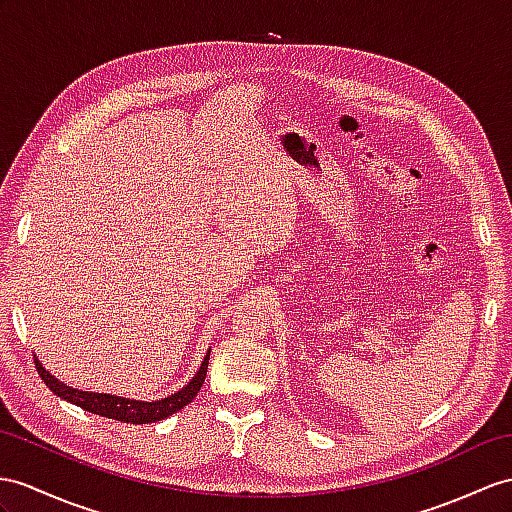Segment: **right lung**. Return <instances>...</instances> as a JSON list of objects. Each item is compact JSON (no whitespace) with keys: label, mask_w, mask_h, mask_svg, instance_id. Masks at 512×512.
<instances>
[{"label":"right lung","mask_w":512,"mask_h":512,"mask_svg":"<svg viewBox=\"0 0 512 512\" xmlns=\"http://www.w3.org/2000/svg\"><path fill=\"white\" fill-rule=\"evenodd\" d=\"M208 358H210V350L206 352L202 365H199L197 373L189 384H184L180 391L171 393L167 397H160V400H154V402L130 400V397H119L112 393H93V391L73 389V386H67L65 382H60L56 376H52V373L43 367V363L36 356H34V363H36V371H39V376L49 386V391L58 395L60 400L76 404V406L84 408L86 413L123 421V423H154V421H162V419L171 417L173 413H178L180 408L193 402V397L197 395V391L202 389V384H204Z\"/></svg>","instance_id":"1"}]
</instances>
